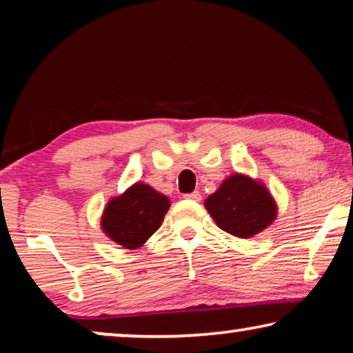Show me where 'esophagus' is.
Returning <instances> with one entry per match:
<instances>
[{
  "label": "esophagus",
  "instance_id": "34e87169",
  "mask_svg": "<svg viewBox=\"0 0 353 353\" xmlns=\"http://www.w3.org/2000/svg\"><path fill=\"white\" fill-rule=\"evenodd\" d=\"M185 199H190V201H201V192L199 191H194V192H190V194H185Z\"/></svg>",
  "mask_w": 353,
  "mask_h": 353
}]
</instances>
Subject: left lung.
Wrapping results in <instances>:
<instances>
[{
  "label": "left lung",
  "instance_id": "1",
  "mask_svg": "<svg viewBox=\"0 0 353 353\" xmlns=\"http://www.w3.org/2000/svg\"><path fill=\"white\" fill-rule=\"evenodd\" d=\"M204 205L221 230L243 239L260 233L276 216V204L267 188L239 173L226 178Z\"/></svg>",
  "mask_w": 353,
  "mask_h": 353
}]
</instances>
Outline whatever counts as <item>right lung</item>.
I'll return each instance as SVG.
<instances>
[{
    "instance_id": "right-lung-1",
    "label": "right lung",
    "mask_w": 353,
    "mask_h": 353,
    "mask_svg": "<svg viewBox=\"0 0 353 353\" xmlns=\"http://www.w3.org/2000/svg\"><path fill=\"white\" fill-rule=\"evenodd\" d=\"M170 201L151 186L137 183L115 197L104 210V233L125 249H138L162 225Z\"/></svg>"
}]
</instances>
